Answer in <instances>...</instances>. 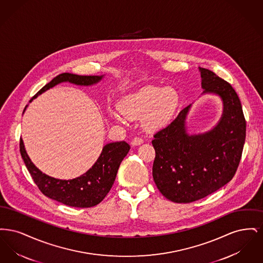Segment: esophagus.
<instances>
[{"mask_svg": "<svg viewBox=\"0 0 263 263\" xmlns=\"http://www.w3.org/2000/svg\"><path fill=\"white\" fill-rule=\"evenodd\" d=\"M143 143H144V140L140 137L134 138V139L132 140V142H131L132 146H139V145H141V144H143Z\"/></svg>", "mask_w": 263, "mask_h": 263, "instance_id": "1", "label": "esophagus"}]
</instances>
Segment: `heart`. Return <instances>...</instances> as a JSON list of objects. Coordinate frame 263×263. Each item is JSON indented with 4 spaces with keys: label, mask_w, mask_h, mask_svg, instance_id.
<instances>
[{
    "label": "heart",
    "mask_w": 263,
    "mask_h": 263,
    "mask_svg": "<svg viewBox=\"0 0 263 263\" xmlns=\"http://www.w3.org/2000/svg\"><path fill=\"white\" fill-rule=\"evenodd\" d=\"M178 102L174 88L147 86L120 100L119 109L128 118L144 116V126L149 130H158L170 123Z\"/></svg>",
    "instance_id": "obj_1"
}]
</instances>
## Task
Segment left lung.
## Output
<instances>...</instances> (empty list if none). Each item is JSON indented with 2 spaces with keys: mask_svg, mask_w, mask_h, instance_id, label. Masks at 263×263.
Returning a JSON list of instances; mask_svg holds the SVG:
<instances>
[{
  "mask_svg": "<svg viewBox=\"0 0 263 263\" xmlns=\"http://www.w3.org/2000/svg\"><path fill=\"white\" fill-rule=\"evenodd\" d=\"M204 92L219 95L223 116L213 130L188 135L186 106L173 122L154 134L153 177L165 198L175 203L199 200L227 184L238 170L247 122L234 88L214 72L199 68Z\"/></svg>",
  "mask_w": 263,
  "mask_h": 263,
  "instance_id": "obj_1",
  "label": "left lung"
}]
</instances>
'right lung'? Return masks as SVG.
I'll return each instance as SVG.
<instances>
[{"label":"right lung","mask_w":263,"mask_h":263,"mask_svg":"<svg viewBox=\"0 0 263 263\" xmlns=\"http://www.w3.org/2000/svg\"><path fill=\"white\" fill-rule=\"evenodd\" d=\"M101 79L102 76H80L63 73L55 77L38 90L30 101L45 90L62 82H70L80 86H89L98 83ZM129 150L130 146L124 141L107 144L103 147L98 161L86 174L71 180H62L42 174L30 161L25 152L23 140H20L22 158L39 190L51 199L77 208H89L98 205L104 199L112 187L119 165Z\"/></svg>","instance_id":"1"}]
</instances>
